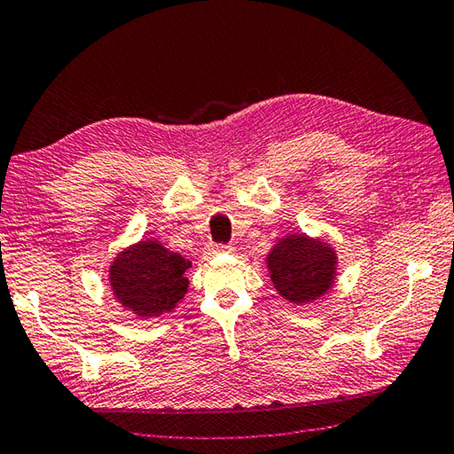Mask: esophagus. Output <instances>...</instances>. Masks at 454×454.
I'll use <instances>...</instances> for the list:
<instances>
[{
	"instance_id": "obj_1",
	"label": "esophagus",
	"mask_w": 454,
	"mask_h": 454,
	"mask_svg": "<svg viewBox=\"0 0 454 454\" xmlns=\"http://www.w3.org/2000/svg\"><path fill=\"white\" fill-rule=\"evenodd\" d=\"M232 248L230 246H224V244H210L208 246V254H224V252H230Z\"/></svg>"
}]
</instances>
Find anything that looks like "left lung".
<instances>
[{"label":"left lung","mask_w":454,"mask_h":454,"mask_svg":"<svg viewBox=\"0 0 454 454\" xmlns=\"http://www.w3.org/2000/svg\"><path fill=\"white\" fill-rule=\"evenodd\" d=\"M335 246L306 232L286 234L266 255L270 282L287 303L309 306L324 298L337 279Z\"/></svg>","instance_id":"1"}]
</instances>
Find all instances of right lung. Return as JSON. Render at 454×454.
<instances>
[{"label":"right lung","instance_id":"add662e5","mask_svg":"<svg viewBox=\"0 0 454 454\" xmlns=\"http://www.w3.org/2000/svg\"><path fill=\"white\" fill-rule=\"evenodd\" d=\"M192 262L156 238H143L122 248L109 263L113 298L141 319H156L176 308L188 292L186 270Z\"/></svg>","mask_w":454,"mask_h":454}]
</instances>
